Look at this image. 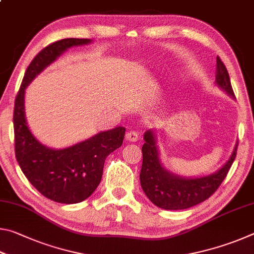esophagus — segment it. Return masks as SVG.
<instances>
[{"mask_svg":"<svg viewBox=\"0 0 254 254\" xmlns=\"http://www.w3.org/2000/svg\"><path fill=\"white\" fill-rule=\"evenodd\" d=\"M126 137H127V141H131V142H135V141L139 140L140 135H139V133H137L136 131H130V132L127 133Z\"/></svg>","mask_w":254,"mask_h":254,"instance_id":"obj_1","label":"esophagus"}]
</instances>
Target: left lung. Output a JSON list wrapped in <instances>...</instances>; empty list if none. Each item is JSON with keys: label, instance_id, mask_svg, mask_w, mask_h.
Returning <instances> with one entry per match:
<instances>
[{"label": "left lung", "instance_id": "8db88e82", "mask_svg": "<svg viewBox=\"0 0 254 254\" xmlns=\"http://www.w3.org/2000/svg\"><path fill=\"white\" fill-rule=\"evenodd\" d=\"M216 84L232 97H235L229 71L220 57L216 58ZM143 139L145 142L142 145L141 187L148 198L163 209H186L209 198L225 179L238 151L236 144L229 161L217 173L199 178H183L170 174L162 167L153 132H145Z\"/></svg>", "mask_w": 254, "mask_h": 254}]
</instances>
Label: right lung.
<instances>
[{
	"label": "right lung",
	"instance_id": "1",
	"mask_svg": "<svg viewBox=\"0 0 254 254\" xmlns=\"http://www.w3.org/2000/svg\"><path fill=\"white\" fill-rule=\"evenodd\" d=\"M89 42L67 38L45 47L25 70L14 102V149L20 168L41 195L62 204L80 203L93 194L101 183L106 157L123 143L126 127L101 132L66 149L47 148L32 135L25 121L24 89L64 51Z\"/></svg>",
	"mask_w": 254,
	"mask_h": 254
}]
</instances>
